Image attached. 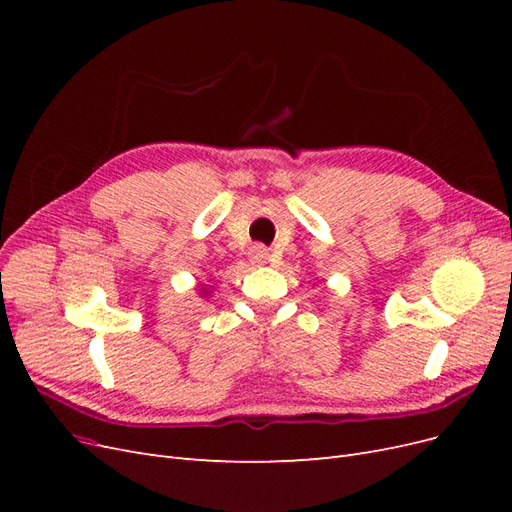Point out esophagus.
I'll return each instance as SVG.
<instances>
[{
    "mask_svg": "<svg viewBox=\"0 0 512 512\" xmlns=\"http://www.w3.org/2000/svg\"><path fill=\"white\" fill-rule=\"evenodd\" d=\"M250 258H252V262H256V265H265V262L269 260V250L265 245H252L250 247Z\"/></svg>",
    "mask_w": 512,
    "mask_h": 512,
    "instance_id": "1",
    "label": "esophagus"
}]
</instances>
